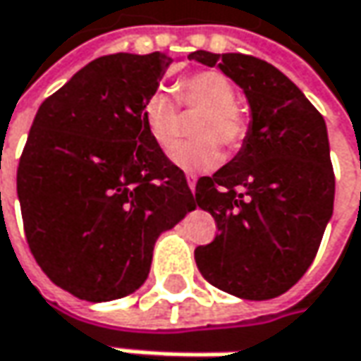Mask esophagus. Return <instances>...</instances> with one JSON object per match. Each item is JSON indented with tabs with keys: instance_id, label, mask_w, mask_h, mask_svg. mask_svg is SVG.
Instances as JSON below:
<instances>
[{
	"instance_id": "obj_1",
	"label": "esophagus",
	"mask_w": 361,
	"mask_h": 361,
	"mask_svg": "<svg viewBox=\"0 0 361 361\" xmlns=\"http://www.w3.org/2000/svg\"><path fill=\"white\" fill-rule=\"evenodd\" d=\"M185 180H188V185H190V190H192V192H195V181H197V178H195L193 173H188V176H185Z\"/></svg>"
}]
</instances>
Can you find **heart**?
<instances>
[{"label":"heart","instance_id":"b5f03b06","mask_svg":"<svg viewBox=\"0 0 361 361\" xmlns=\"http://www.w3.org/2000/svg\"><path fill=\"white\" fill-rule=\"evenodd\" d=\"M181 106L202 111L195 123V142L180 143L171 152V161L183 171H207L221 159L219 143L238 152L247 137V119L235 106V87L224 73L197 71L178 83ZM143 123L152 140L164 152L171 149L180 133V116L173 97L156 90L147 95L142 109Z\"/></svg>","mask_w":361,"mask_h":361}]
</instances>
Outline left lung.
Returning <instances> with one entry per match:
<instances>
[{
  "label": "left lung",
  "instance_id": "obj_1",
  "mask_svg": "<svg viewBox=\"0 0 361 361\" xmlns=\"http://www.w3.org/2000/svg\"><path fill=\"white\" fill-rule=\"evenodd\" d=\"M247 97L252 123L238 156L200 178L195 202L218 235L195 250L205 280L243 300H271L307 271L334 212L326 121L280 69L254 56L193 51Z\"/></svg>",
  "mask_w": 361,
  "mask_h": 361
}]
</instances>
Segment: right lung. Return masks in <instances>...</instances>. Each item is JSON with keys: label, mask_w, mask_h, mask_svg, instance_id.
Instances as JSON below:
<instances>
[{"label": "right lung", "mask_w": 361, "mask_h": 361, "mask_svg": "<svg viewBox=\"0 0 361 361\" xmlns=\"http://www.w3.org/2000/svg\"><path fill=\"white\" fill-rule=\"evenodd\" d=\"M171 61L97 57L35 114L18 168L23 230L45 276L80 300L135 292L159 233L195 209L185 173L142 116Z\"/></svg>", "instance_id": "obj_1"}]
</instances>
